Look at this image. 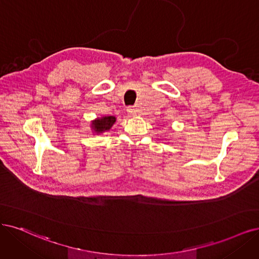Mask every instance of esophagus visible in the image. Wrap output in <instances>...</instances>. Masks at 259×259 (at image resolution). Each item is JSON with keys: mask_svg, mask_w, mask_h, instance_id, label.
Here are the masks:
<instances>
[{"mask_svg": "<svg viewBox=\"0 0 259 259\" xmlns=\"http://www.w3.org/2000/svg\"><path fill=\"white\" fill-rule=\"evenodd\" d=\"M127 111H128V113H129L130 115H136V114H137V109H136L135 107H129V108L127 109Z\"/></svg>", "mask_w": 259, "mask_h": 259, "instance_id": "esophagus-1", "label": "esophagus"}]
</instances>
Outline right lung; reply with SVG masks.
Listing matches in <instances>:
<instances>
[{"mask_svg": "<svg viewBox=\"0 0 259 259\" xmlns=\"http://www.w3.org/2000/svg\"><path fill=\"white\" fill-rule=\"evenodd\" d=\"M114 122H115L114 116H105L103 118L95 120L93 122V128L96 132H102L105 130H109L113 126Z\"/></svg>", "mask_w": 259, "mask_h": 259, "instance_id": "right-lung-1", "label": "right lung"}]
</instances>
